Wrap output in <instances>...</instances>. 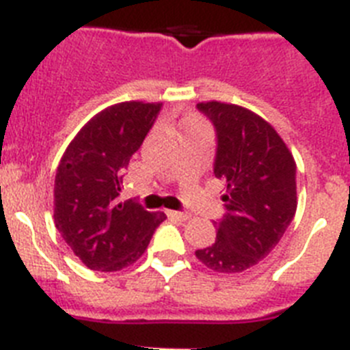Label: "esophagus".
I'll return each mask as SVG.
<instances>
[{
    "label": "esophagus",
    "mask_w": 350,
    "mask_h": 350,
    "mask_svg": "<svg viewBox=\"0 0 350 350\" xmlns=\"http://www.w3.org/2000/svg\"><path fill=\"white\" fill-rule=\"evenodd\" d=\"M168 217L170 219H177V221H180V222H185V221H187V219L191 217V215H189V213H185V212H177V210H170Z\"/></svg>",
    "instance_id": "obj_1"
}]
</instances>
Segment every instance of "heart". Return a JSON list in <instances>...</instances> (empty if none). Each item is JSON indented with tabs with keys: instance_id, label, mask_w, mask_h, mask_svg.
Masks as SVG:
<instances>
[{
	"instance_id": "b5f03b06",
	"label": "heart",
	"mask_w": 350,
	"mask_h": 350,
	"mask_svg": "<svg viewBox=\"0 0 350 350\" xmlns=\"http://www.w3.org/2000/svg\"><path fill=\"white\" fill-rule=\"evenodd\" d=\"M178 128H180L182 133H187V131H193V129H198V128H205V122H203V120L196 116H185L184 119L178 122Z\"/></svg>"
}]
</instances>
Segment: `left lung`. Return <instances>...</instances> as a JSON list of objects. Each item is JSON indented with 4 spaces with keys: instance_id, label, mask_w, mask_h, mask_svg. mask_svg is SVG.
<instances>
[{
    "instance_id": "left-lung-1",
    "label": "left lung",
    "mask_w": 350,
    "mask_h": 350,
    "mask_svg": "<svg viewBox=\"0 0 350 350\" xmlns=\"http://www.w3.org/2000/svg\"><path fill=\"white\" fill-rule=\"evenodd\" d=\"M217 135L213 173L226 184L215 243L196 258L219 273H240L267 258L296 213V163L279 133L238 105L198 103Z\"/></svg>"
}]
</instances>
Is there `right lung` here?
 <instances>
[{"label": "right lung", "mask_w": 350, "mask_h": 350, "mask_svg": "<svg viewBox=\"0 0 350 350\" xmlns=\"http://www.w3.org/2000/svg\"><path fill=\"white\" fill-rule=\"evenodd\" d=\"M161 107L124 101L105 108L80 129L61 157L54 184L55 228L91 270L119 271L133 265L166 219L135 200L119 202L122 172Z\"/></svg>", "instance_id": "right-lung-1"}]
</instances>
